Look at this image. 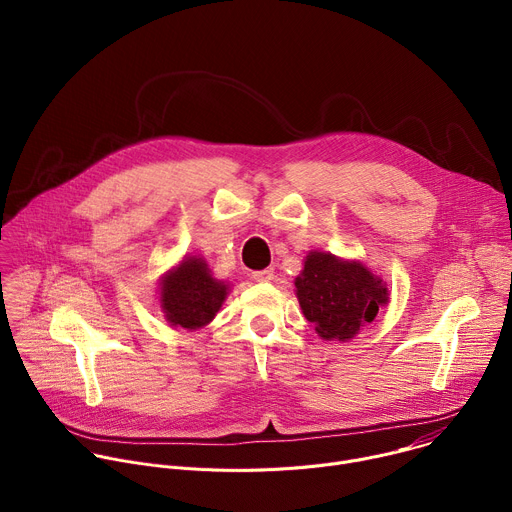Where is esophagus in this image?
I'll use <instances>...</instances> for the list:
<instances>
[{
  "instance_id": "obj_1",
  "label": "esophagus",
  "mask_w": 512,
  "mask_h": 512,
  "mask_svg": "<svg viewBox=\"0 0 512 512\" xmlns=\"http://www.w3.org/2000/svg\"><path fill=\"white\" fill-rule=\"evenodd\" d=\"M273 275H275V271H273L271 267H267V269L255 271V273H253V279H255V281H261V283H267V281L273 279Z\"/></svg>"
}]
</instances>
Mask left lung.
<instances>
[{"label": "left lung", "mask_w": 512, "mask_h": 512, "mask_svg": "<svg viewBox=\"0 0 512 512\" xmlns=\"http://www.w3.org/2000/svg\"><path fill=\"white\" fill-rule=\"evenodd\" d=\"M302 314L326 342H348L389 304V287L358 259L310 251L294 281Z\"/></svg>", "instance_id": "obj_1"}]
</instances>
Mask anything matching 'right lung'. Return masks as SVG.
Listing matches in <instances>:
<instances>
[{
  "mask_svg": "<svg viewBox=\"0 0 512 512\" xmlns=\"http://www.w3.org/2000/svg\"><path fill=\"white\" fill-rule=\"evenodd\" d=\"M160 310L172 328L200 330L208 326L229 296V283L216 279L200 255L184 259L160 277Z\"/></svg>",
  "mask_w": 512,
  "mask_h": 512,
  "instance_id": "right-lung-1",
  "label": "right lung"
}]
</instances>
